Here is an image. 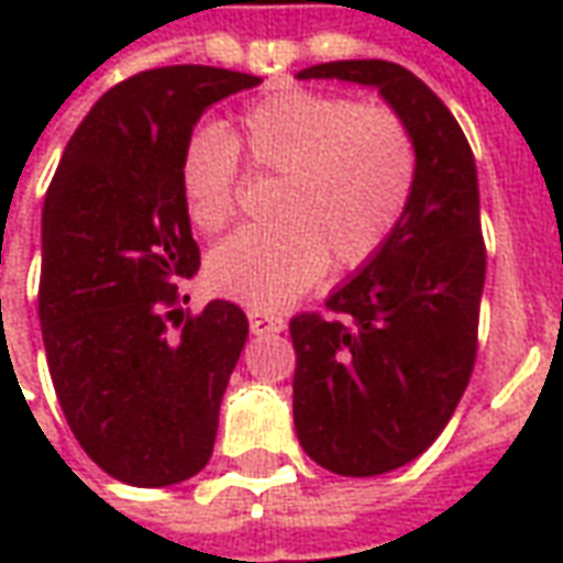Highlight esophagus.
<instances>
[{
	"mask_svg": "<svg viewBox=\"0 0 563 563\" xmlns=\"http://www.w3.org/2000/svg\"><path fill=\"white\" fill-rule=\"evenodd\" d=\"M246 319H250L253 334H277V331L286 329V319L274 317V313H262V310H250Z\"/></svg>",
	"mask_w": 563,
	"mask_h": 563,
	"instance_id": "esophagus-1",
	"label": "esophagus"
}]
</instances>
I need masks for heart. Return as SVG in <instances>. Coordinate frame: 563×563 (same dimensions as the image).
Returning a JSON list of instances; mask_svg holds the SVG:
<instances>
[{"instance_id":"heart-1","label":"heart","mask_w":563,"mask_h":563,"mask_svg":"<svg viewBox=\"0 0 563 563\" xmlns=\"http://www.w3.org/2000/svg\"><path fill=\"white\" fill-rule=\"evenodd\" d=\"M241 152L253 172L280 177L277 222L213 246L208 286L258 310L292 301L325 265L334 274L371 265L398 232L419 172L413 132L391 104L286 87L246 104L238 135L217 123L189 132L177 180L201 232H220L238 213Z\"/></svg>"}]
</instances>
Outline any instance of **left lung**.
<instances>
[{"mask_svg": "<svg viewBox=\"0 0 563 563\" xmlns=\"http://www.w3.org/2000/svg\"><path fill=\"white\" fill-rule=\"evenodd\" d=\"M298 78L377 87L419 153L410 208L386 250L331 295L329 313L289 322L301 446L331 473L377 476L422 455L471 383L485 283L476 162L452 111L398 63L341 59Z\"/></svg>", "mask_w": 563, "mask_h": 563, "instance_id": "1", "label": "left lung"}]
</instances>
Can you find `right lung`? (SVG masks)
Wrapping results in <instances>:
<instances>
[{
  "mask_svg": "<svg viewBox=\"0 0 563 563\" xmlns=\"http://www.w3.org/2000/svg\"><path fill=\"white\" fill-rule=\"evenodd\" d=\"M256 84L213 66L132 75L92 104L47 186V367L80 449L126 485L184 483L213 452L250 325L232 301L177 310L201 265L177 172L205 108Z\"/></svg>",
  "mask_w": 563,
  "mask_h": 563,
  "instance_id": "add662e5",
  "label": "right lung"
}]
</instances>
